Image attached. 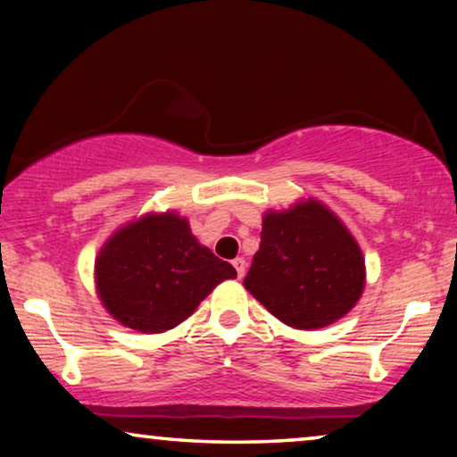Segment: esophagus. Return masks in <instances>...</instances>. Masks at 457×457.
I'll list each match as a JSON object with an SVG mask.
<instances>
[{
	"instance_id": "esophagus-1",
	"label": "esophagus",
	"mask_w": 457,
	"mask_h": 457,
	"mask_svg": "<svg viewBox=\"0 0 457 457\" xmlns=\"http://www.w3.org/2000/svg\"><path fill=\"white\" fill-rule=\"evenodd\" d=\"M233 266H235V270H237V277H239V278L245 277V268H247L245 258H235L233 260Z\"/></svg>"
}]
</instances>
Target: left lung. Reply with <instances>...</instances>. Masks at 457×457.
I'll return each mask as SVG.
<instances>
[{
    "mask_svg": "<svg viewBox=\"0 0 457 457\" xmlns=\"http://www.w3.org/2000/svg\"><path fill=\"white\" fill-rule=\"evenodd\" d=\"M260 237L243 285L287 327L324 328L360 302L364 253L328 205L308 197L287 210H268Z\"/></svg>",
    "mask_w": 457,
    "mask_h": 457,
    "instance_id": "8db88e82",
    "label": "left lung"
}]
</instances>
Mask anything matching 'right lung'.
Here are the masks:
<instances>
[{
    "instance_id": "1",
    "label": "right lung",
    "mask_w": 457,
    "mask_h": 457,
    "mask_svg": "<svg viewBox=\"0 0 457 457\" xmlns=\"http://www.w3.org/2000/svg\"><path fill=\"white\" fill-rule=\"evenodd\" d=\"M96 291L108 314L139 333L187 320L235 268L191 233L179 212H147L114 230L96 258Z\"/></svg>"
}]
</instances>
